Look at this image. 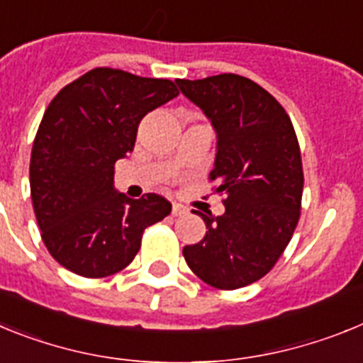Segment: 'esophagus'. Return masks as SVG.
Masks as SVG:
<instances>
[{
  "mask_svg": "<svg viewBox=\"0 0 363 363\" xmlns=\"http://www.w3.org/2000/svg\"><path fill=\"white\" fill-rule=\"evenodd\" d=\"M189 209L187 207H184L182 203H172V216H184V214H187Z\"/></svg>",
  "mask_w": 363,
  "mask_h": 363,
  "instance_id": "1",
  "label": "esophagus"
}]
</instances>
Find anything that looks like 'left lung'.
<instances>
[{
    "label": "left lung",
    "instance_id": "8db88e82",
    "mask_svg": "<svg viewBox=\"0 0 363 363\" xmlns=\"http://www.w3.org/2000/svg\"><path fill=\"white\" fill-rule=\"evenodd\" d=\"M216 133L211 179L225 192V213L200 214L207 233L184 247L191 271L216 289H240L265 277L293 238L303 171L287 112L258 83L238 74L178 79Z\"/></svg>",
    "mask_w": 363,
    "mask_h": 363
}]
</instances>
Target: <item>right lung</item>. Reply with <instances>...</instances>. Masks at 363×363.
<instances>
[{"mask_svg": "<svg viewBox=\"0 0 363 363\" xmlns=\"http://www.w3.org/2000/svg\"><path fill=\"white\" fill-rule=\"evenodd\" d=\"M178 94L171 79L101 67L50 101L32 145L30 196L57 264L85 278L111 277L133 262L143 230L171 213L160 194L118 192L114 163L134 149L147 112Z\"/></svg>", "mask_w": 363, "mask_h": 363, "instance_id": "obj_1", "label": "right lung"}]
</instances>
